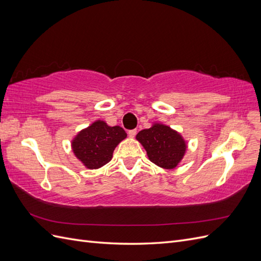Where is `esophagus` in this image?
Returning a JSON list of instances; mask_svg holds the SVG:
<instances>
[{"label":"esophagus","mask_w":261,"mask_h":261,"mask_svg":"<svg viewBox=\"0 0 261 261\" xmlns=\"http://www.w3.org/2000/svg\"><path fill=\"white\" fill-rule=\"evenodd\" d=\"M136 134H137V129H132V130L128 132V136H129L130 138H134V137L136 136Z\"/></svg>","instance_id":"esophagus-1"}]
</instances>
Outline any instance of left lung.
Segmentation results:
<instances>
[{"instance_id": "8db88e82", "label": "left lung", "mask_w": 261, "mask_h": 261, "mask_svg": "<svg viewBox=\"0 0 261 261\" xmlns=\"http://www.w3.org/2000/svg\"><path fill=\"white\" fill-rule=\"evenodd\" d=\"M136 139L145 148L149 160L167 170L175 169L187 150V141L177 130L158 122L140 130Z\"/></svg>"}]
</instances>
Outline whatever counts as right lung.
<instances>
[{
  "instance_id": "1",
  "label": "right lung",
  "mask_w": 261,
  "mask_h": 261,
  "mask_svg": "<svg viewBox=\"0 0 261 261\" xmlns=\"http://www.w3.org/2000/svg\"><path fill=\"white\" fill-rule=\"evenodd\" d=\"M127 137L121 126H110L97 120L77 133L72 139V150L84 167L97 170L111 161L116 146Z\"/></svg>"
}]
</instances>
